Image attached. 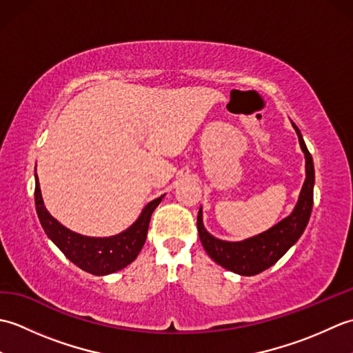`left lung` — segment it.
<instances>
[{"label": "left lung", "instance_id": "obj_1", "mask_svg": "<svg viewBox=\"0 0 353 353\" xmlns=\"http://www.w3.org/2000/svg\"><path fill=\"white\" fill-rule=\"evenodd\" d=\"M292 127H294L299 137L302 152L305 153L306 179L294 211L287 219H283L274 224L272 229L262 232L256 236L244 239V241L230 243L209 234L203 226V214H201L200 208L197 215L200 241L209 256L229 272L241 276H254L274 265L288 252L290 247L297 243V239L302 236L306 224L310 221L314 201V162L311 153L306 148L301 130L297 129L294 123H292Z\"/></svg>", "mask_w": 353, "mask_h": 353}]
</instances>
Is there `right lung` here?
I'll list each match as a JSON object with an SVG mask.
<instances>
[{
	"label": "right lung",
	"mask_w": 353,
	"mask_h": 353,
	"mask_svg": "<svg viewBox=\"0 0 353 353\" xmlns=\"http://www.w3.org/2000/svg\"><path fill=\"white\" fill-rule=\"evenodd\" d=\"M162 197L163 196L150 201L142 209L138 220L129 229L121 232V234L108 238L83 236L66 229L54 216H51L43 205L39 181H37L36 176V212L37 216H39L45 234L48 235L51 241L62 250V253L72 264H76L81 270L95 276L115 273L137 259L142 245L145 243L150 219H152L156 206L161 203Z\"/></svg>",
	"instance_id": "obj_1"
}]
</instances>
